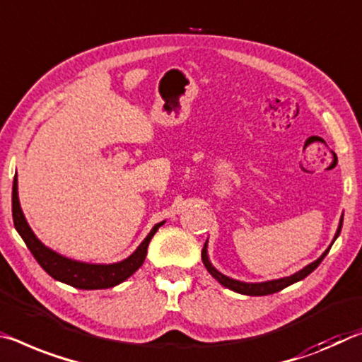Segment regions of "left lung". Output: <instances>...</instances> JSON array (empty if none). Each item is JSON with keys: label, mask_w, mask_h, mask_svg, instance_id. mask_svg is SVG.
Here are the masks:
<instances>
[{"label": "left lung", "mask_w": 362, "mask_h": 362, "mask_svg": "<svg viewBox=\"0 0 362 362\" xmlns=\"http://www.w3.org/2000/svg\"><path fill=\"white\" fill-rule=\"evenodd\" d=\"M341 226H343V217L340 221V226H338V230H337V235L335 238L340 235L341 232ZM334 238V240H335ZM330 250V248H329ZM329 250L325 251V253L319 257L317 261H314L309 264V266H306L305 269H301L300 272H296L293 275H290V277H285V279H279V280H271V282H262V284H245V282H238V280H233V279H228L226 277V275L221 274L219 271H216L214 267L211 266V262L208 259V251H206V243L203 246V251H202V259H203V264L206 266V269H208V272L214 277L217 282L222 284L223 286H227V288H230L233 291H237V293H242V295H250V296H264V295H272V293H277V291L284 290L285 286H288L291 284L298 282V280H303L305 277H308L309 274H311L315 267L319 266L320 262H322L324 257L327 256V253H329Z\"/></svg>", "instance_id": "obj_1"}]
</instances>
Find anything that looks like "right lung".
Instances as JSON below:
<instances>
[{
    "label": "right lung",
    "mask_w": 362,
    "mask_h": 362,
    "mask_svg": "<svg viewBox=\"0 0 362 362\" xmlns=\"http://www.w3.org/2000/svg\"><path fill=\"white\" fill-rule=\"evenodd\" d=\"M13 221L16 230L24 240L27 248L35 257L37 262L43 267L45 272H48L54 280L64 282L71 286H76L80 290H100V288H111L124 280H127L132 274L139 271L143 261L146 257L148 245H150L153 235L158 232V228L164 222H159L153 227V230L148 233V237L143 240L141 245L136 251L127 259L116 262V264H87L67 259V257L54 253L45 246L28 227L24 214H22L19 197H17V174L13 183Z\"/></svg>",
    "instance_id": "add662e5"
}]
</instances>
